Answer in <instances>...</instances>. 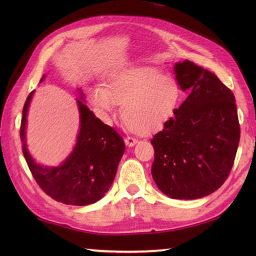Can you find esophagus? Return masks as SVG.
<instances>
[{
	"instance_id": "34e87169",
	"label": "esophagus",
	"mask_w": 256,
	"mask_h": 256,
	"mask_svg": "<svg viewBox=\"0 0 256 256\" xmlns=\"http://www.w3.org/2000/svg\"><path fill=\"white\" fill-rule=\"evenodd\" d=\"M124 143H125V145L128 146V148H132V146H134L138 143V140H135L133 138H126L124 140Z\"/></svg>"
}]
</instances>
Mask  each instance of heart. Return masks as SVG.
<instances>
[{"instance_id":"1","label":"heart","mask_w":256,"mask_h":256,"mask_svg":"<svg viewBox=\"0 0 256 256\" xmlns=\"http://www.w3.org/2000/svg\"><path fill=\"white\" fill-rule=\"evenodd\" d=\"M182 88L170 74L150 66L120 67L108 76L106 86L91 89L89 101L103 118L111 116L116 104L130 131L148 135L170 121L180 103Z\"/></svg>"}]
</instances>
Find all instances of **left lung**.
Here are the masks:
<instances>
[{
    "mask_svg": "<svg viewBox=\"0 0 256 256\" xmlns=\"http://www.w3.org/2000/svg\"><path fill=\"white\" fill-rule=\"evenodd\" d=\"M187 98L150 140L152 176L172 199H199L229 176L240 140L236 98L214 74L189 60L174 64Z\"/></svg>",
    "mask_w": 256,
    "mask_h": 256,
    "instance_id": "left-lung-1",
    "label": "left lung"
}]
</instances>
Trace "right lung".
<instances>
[{
  "mask_svg": "<svg viewBox=\"0 0 256 256\" xmlns=\"http://www.w3.org/2000/svg\"><path fill=\"white\" fill-rule=\"evenodd\" d=\"M45 79V74L40 82ZM35 91L27 96L20 123L23 154L35 180L59 202L72 206L92 204L104 197L116 175L125 150L122 138L101 122L86 106V96L77 88L79 132L70 154L57 166L42 165L30 153L26 143L27 114Z\"/></svg>",
  "mask_w": 256,
  "mask_h": 256,
  "instance_id": "right-lung-1",
  "label": "right lung"
}]
</instances>
